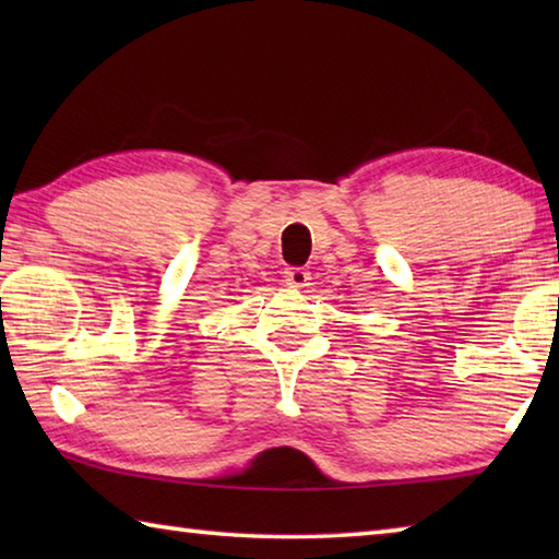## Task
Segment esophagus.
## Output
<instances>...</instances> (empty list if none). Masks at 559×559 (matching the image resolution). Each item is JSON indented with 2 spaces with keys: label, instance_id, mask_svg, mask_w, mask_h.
<instances>
[{
  "label": "esophagus",
  "instance_id": "1",
  "mask_svg": "<svg viewBox=\"0 0 559 559\" xmlns=\"http://www.w3.org/2000/svg\"><path fill=\"white\" fill-rule=\"evenodd\" d=\"M286 283L290 288H306L310 286V271L300 269V266H293V269H286Z\"/></svg>",
  "mask_w": 559,
  "mask_h": 559
}]
</instances>
